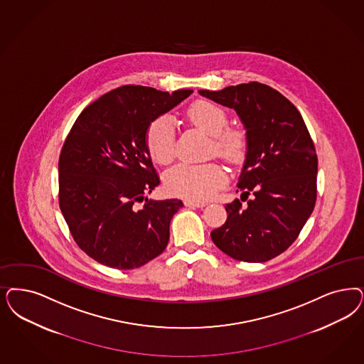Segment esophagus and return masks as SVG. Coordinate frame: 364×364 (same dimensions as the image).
Instances as JSON below:
<instances>
[{"instance_id": "34e87169", "label": "esophagus", "mask_w": 364, "mask_h": 364, "mask_svg": "<svg viewBox=\"0 0 364 364\" xmlns=\"http://www.w3.org/2000/svg\"><path fill=\"white\" fill-rule=\"evenodd\" d=\"M184 204L189 207V208H203L207 205L205 201H196V200H186Z\"/></svg>"}]
</instances>
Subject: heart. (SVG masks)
I'll use <instances>...</instances> for the list:
<instances>
[{
    "label": "heart",
    "mask_w": 364,
    "mask_h": 364,
    "mask_svg": "<svg viewBox=\"0 0 364 364\" xmlns=\"http://www.w3.org/2000/svg\"><path fill=\"white\" fill-rule=\"evenodd\" d=\"M191 124L211 136L210 153L226 163L238 164L247 151V136L238 127H227L228 115L223 107L210 100H198L187 112ZM145 144L156 163H171L175 157V126L169 118L160 117L145 132ZM223 168L216 163L178 164L165 175L166 189L176 196L204 200L226 183Z\"/></svg>",
    "instance_id": "heart-1"
}]
</instances>
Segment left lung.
Returning a JSON list of instances; mask_svg holds the SVG:
<instances>
[{
    "mask_svg": "<svg viewBox=\"0 0 364 364\" xmlns=\"http://www.w3.org/2000/svg\"><path fill=\"white\" fill-rule=\"evenodd\" d=\"M199 94L237 110L247 130L238 189L248 198L226 204L227 220L211 232L234 259L266 262L300 235L317 199V154L297 107L267 85L249 82Z\"/></svg>",
    "mask_w": 364,
    "mask_h": 364,
    "instance_id": "left-lung-1",
    "label": "left lung"
}]
</instances>
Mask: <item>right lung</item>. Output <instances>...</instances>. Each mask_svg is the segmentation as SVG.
I'll list each match as a JSON object with an SVG mask.
<instances>
[{"label": "right lung", "instance_id": "obj_1", "mask_svg": "<svg viewBox=\"0 0 364 364\" xmlns=\"http://www.w3.org/2000/svg\"><path fill=\"white\" fill-rule=\"evenodd\" d=\"M192 94L127 85L79 114L59 156V205L76 245L97 262L132 270L160 255L178 199L148 200L160 184L145 144L159 115Z\"/></svg>", "mask_w": 364, "mask_h": 364}]
</instances>
